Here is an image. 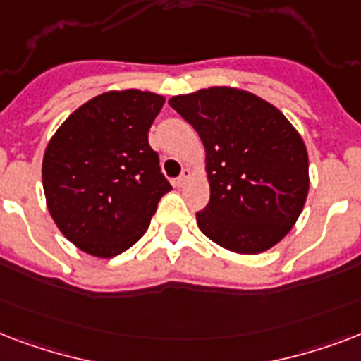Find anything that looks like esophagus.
<instances>
[{
  "label": "esophagus",
  "mask_w": 361,
  "mask_h": 361,
  "mask_svg": "<svg viewBox=\"0 0 361 361\" xmlns=\"http://www.w3.org/2000/svg\"><path fill=\"white\" fill-rule=\"evenodd\" d=\"M189 180H191V170L183 169V170H181V176L174 181V183H176V187H183Z\"/></svg>",
  "instance_id": "34e87169"
}]
</instances>
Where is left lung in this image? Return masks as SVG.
<instances>
[{
	"label": "left lung",
	"instance_id": "1",
	"mask_svg": "<svg viewBox=\"0 0 361 361\" xmlns=\"http://www.w3.org/2000/svg\"><path fill=\"white\" fill-rule=\"evenodd\" d=\"M169 104L206 147L209 202L202 234L240 255L268 251L290 232L309 192L302 136L274 104L238 87L176 95Z\"/></svg>",
	"mask_w": 361,
	"mask_h": 361
}]
</instances>
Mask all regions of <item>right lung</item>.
<instances>
[{"label": "right lung", "mask_w": 361, "mask_h": 361, "mask_svg": "<svg viewBox=\"0 0 361 361\" xmlns=\"http://www.w3.org/2000/svg\"><path fill=\"white\" fill-rule=\"evenodd\" d=\"M163 95L140 90L90 99L61 123L42 157L48 212L80 251L112 258L144 236L163 195L147 130Z\"/></svg>", "instance_id": "obj_1"}]
</instances>
